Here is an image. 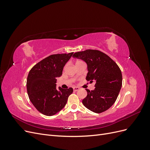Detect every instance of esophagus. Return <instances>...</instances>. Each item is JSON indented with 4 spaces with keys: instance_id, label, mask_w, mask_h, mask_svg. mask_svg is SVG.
Returning a JSON list of instances; mask_svg holds the SVG:
<instances>
[{
    "instance_id": "1",
    "label": "esophagus",
    "mask_w": 150,
    "mask_h": 150,
    "mask_svg": "<svg viewBox=\"0 0 150 150\" xmlns=\"http://www.w3.org/2000/svg\"><path fill=\"white\" fill-rule=\"evenodd\" d=\"M79 89V88H78V87H74L73 88V90H74V91H78Z\"/></svg>"
}]
</instances>
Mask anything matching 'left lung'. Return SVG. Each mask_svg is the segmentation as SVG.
<instances>
[{"label": "left lung", "instance_id": "left-lung-1", "mask_svg": "<svg viewBox=\"0 0 150 150\" xmlns=\"http://www.w3.org/2000/svg\"><path fill=\"white\" fill-rule=\"evenodd\" d=\"M72 57L84 61L88 68L86 79L95 83L94 90L86 89L88 95L83 104L88 110L101 113L111 108L116 101L122 86V74L116 63L104 53L88 49L78 52Z\"/></svg>", "mask_w": 150, "mask_h": 150}]
</instances>
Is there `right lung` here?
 Returning a JSON list of instances; mask_svg holds the SVG:
<instances>
[{
    "label": "right lung",
    "mask_w": 150,
    "mask_h": 150,
    "mask_svg": "<svg viewBox=\"0 0 150 150\" xmlns=\"http://www.w3.org/2000/svg\"><path fill=\"white\" fill-rule=\"evenodd\" d=\"M73 52L51 55L35 64L29 72L27 91L30 102L46 116H53L66 106L73 89L56 88L57 78Z\"/></svg>",
    "instance_id": "right-lung-1"
}]
</instances>
